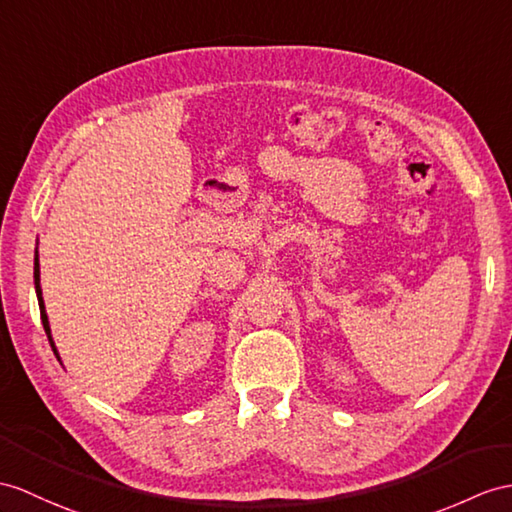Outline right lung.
Returning a JSON list of instances; mask_svg holds the SVG:
<instances>
[{"label":"right lung","mask_w":512,"mask_h":512,"mask_svg":"<svg viewBox=\"0 0 512 512\" xmlns=\"http://www.w3.org/2000/svg\"><path fill=\"white\" fill-rule=\"evenodd\" d=\"M34 286H36V297H39V308H41V321H43V328L49 343H52V350L56 354V347L52 341V332H49V321H47V313H45V304H43V295H41V276H39V256L34 258ZM58 356V354H56Z\"/></svg>","instance_id":"add662e5"}]
</instances>
